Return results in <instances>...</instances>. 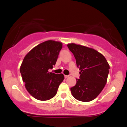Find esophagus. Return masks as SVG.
Returning a JSON list of instances; mask_svg holds the SVG:
<instances>
[{
	"mask_svg": "<svg viewBox=\"0 0 127 127\" xmlns=\"http://www.w3.org/2000/svg\"><path fill=\"white\" fill-rule=\"evenodd\" d=\"M68 76H67V75H64V78L66 79V78H68Z\"/></svg>",
	"mask_w": 127,
	"mask_h": 127,
	"instance_id": "1",
	"label": "esophagus"
}]
</instances>
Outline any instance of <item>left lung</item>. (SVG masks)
Wrapping results in <instances>:
<instances>
[{
    "label": "left lung",
    "instance_id": "obj_1",
    "mask_svg": "<svg viewBox=\"0 0 127 127\" xmlns=\"http://www.w3.org/2000/svg\"><path fill=\"white\" fill-rule=\"evenodd\" d=\"M67 46L81 70L80 79H76L75 86L70 88L72 95L79 101H92L106 85L110 68L109 63L104 55L91 48L74 43H68Z\"/></svg>",
    "mask_w": 127,
    "mask_h": 127
}]
</instances>
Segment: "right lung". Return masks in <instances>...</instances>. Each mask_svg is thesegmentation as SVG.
Returning <instances> with one entry per match:
<instances>
[{"label":"right lung","instance_id":"1","mask_svg":"<svg viewBox=\"0 0 127 127\" xmlns=\"http://www.w3.org/2000/svg\"><path fill=\"white\" fill-rule=\"evenodd\" d=\"M62 46L60 42L46 40L30 51L22 62L20 73L23 81L29 94L37 100L53 98L64 79L63 74L48 72L56 63Z\"/></svg>","mask_w":127,"mask_h":127}]
</instances>
